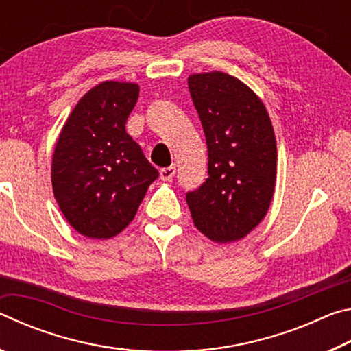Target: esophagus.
<instances>
[{"instance_id": "obj_1", "label": "esophagus", "mask_w": 351, "mask_h": 351, "mask_svg": "<svg viewBox=\"0 0 351 351\" xmlns=\"http://www.w3.org/2000/svg\"><path fill=\"white\" fill-rule=\"evenodd\" d=\"M175 173H176V169L173 167V165H170V167H165V169L159 170V176H161L162 181H171V180H173Z\"/></svg>"}]
</instances>
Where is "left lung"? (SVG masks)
Returning <instances> with one entry per match:
<instances>
[{
    "label": "left lung",
    "instance_id": "obj_1",
    "mask_svg": "<svg viewBox=\"0 0 351 351\" xmlns=\"http://www.w3.org/2000/svg\"><path fill=\"white\" fill-rule=\"evenodd\" d=\"M187 82L209 153V178L186 195L193 224L217 243L245 239L274 195L277 145L269 114L232 75L212 71Z\"/></svg>",
    "mask_w": 351,
    "mask_h": 351
}]
</instances>
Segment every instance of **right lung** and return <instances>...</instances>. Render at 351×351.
I'll list each match as a JSON object with an SVG mask.
<instances>
[{
  "label": "right lung",
  "instance_id": "obj_1",
  "mask_svg": "<svg viewBox=\"0 0 351 351\" xmlns=\"http://www.w3.org/2000/svg\"><path fill=\"white\" fill-rule=\"evenodd\" d=\"M139 86L102 82L83 96L52 154V190L64 218L90 239H111L133 221L158 170L125 132Z\"/></svg>",
  "mask_w": 351,
  "mask_h": 351
}]
</instances>
